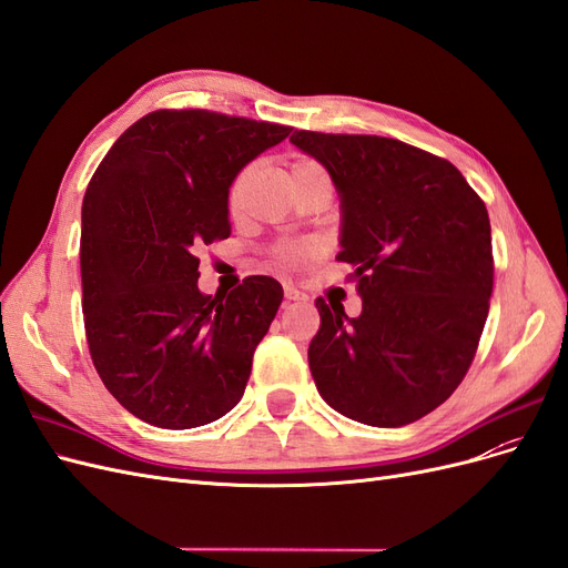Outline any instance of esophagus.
Listing matches in <instances>:
<instances>
[{"label":"esophagus","instance_id":"34e87169","mask_svg":"<svg viewBox=\"0 0 568 568\" xmlns=\"http://www.w3.org/2000/svg\"><path fill=\"white\" fill-rule=\"evenodd\" d=\"M284 296H286L288 303H305V301H307L305 291H301L298 286H291V284L284 286Z\"/></svg>","mask_w":568,"mask_h":568}]
</instances>
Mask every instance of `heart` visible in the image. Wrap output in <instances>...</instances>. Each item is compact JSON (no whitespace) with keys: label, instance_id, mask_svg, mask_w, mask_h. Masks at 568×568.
Instances as JSON below:
<instances>
[{"label":"heart","instance_id":"heart-1","mask_svg":"<svg viewBox=\"0 0 568 568\" xmlns=\"http://www.w3.org/2000/svg\"><path fill=\"white\" fill-rule=\"evenodd\" d=\"M317 173H324L322 163H317L315 159L311 156H296L294 161L288 163V175H291V182H298L307 175H317ZM248 175V170H244V173H239L234 178V182L230 184V192H227V205L230 211H236V203H239V192H242V184ZM317 248L313 244L307 242H284V244H277L272 248V257L274 263H280L284 267H301L305 263H311L315 257Z\"/></svg>","mask_w":568,"mask_h":568}]
</instances>
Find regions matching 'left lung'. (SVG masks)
I'll return each instance as SVG.
<instances>
[{"label":"left lung","mask_w":568,"mask_h":568,"mask_svg":"<svg viewBox=\"0 0 568 568\" xmlns=\"http://www.w3.org/2000/svg\"><path fill=\"white\" fill-rule=\"evenodd\" d=\"M291 142L338 189V261L363 296L353 320L315 301V386L359 424L417 422L455 393L484 334L495 272L486 203L450 161L388 136L296 130Z\"/></svg>","instance_id":"1"}]
</instances>
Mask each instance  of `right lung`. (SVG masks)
Masks as SVG:
<instances>
[{"instance_id":"obj_1","label":"right lung","mask_w":568,"mask_h":568,"mask_svg":"<svg viewBox=\"0 0 568 568\" xmlns=\"http://www.w3.org/2000/svg\"><path fill=\"white\" fill-rule=\"evenodd\" d=\"M288 125L159 109L109 149L82 201L84 336L113 398L161 428L211 424L242 400L284 291L253 274L203 296L196 251L232 234L227 192Z\"/></svg>"}]
</instances>
